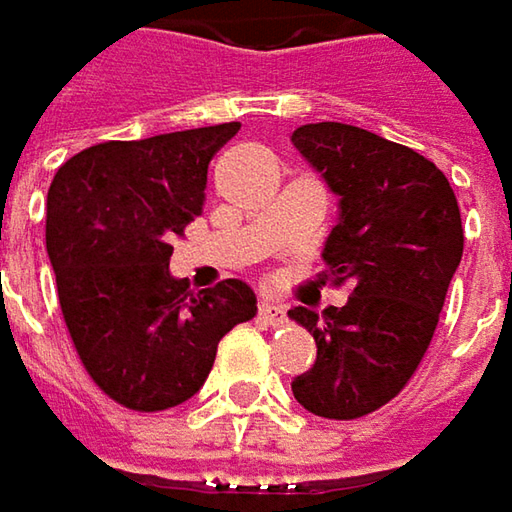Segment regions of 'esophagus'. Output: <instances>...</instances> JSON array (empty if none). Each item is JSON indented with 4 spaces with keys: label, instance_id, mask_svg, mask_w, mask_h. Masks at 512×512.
<instances>
[{
    "label": "esophagus",
    "instance_id": "obj_1",
    "mask_svg": "<svg viewBox=\"0 0 512 512\" xmlns=\"http://www.w3.org/2000/svg\"><path fill=\"white\" fill-rule=\"evenodd\" d=\"M259 320H265L268 325H282L285 322V308L273 305V302H262L259 305Z\"/></svg>",
    "mask_w": 512,
    "mask_h": 512
}]
</instances>
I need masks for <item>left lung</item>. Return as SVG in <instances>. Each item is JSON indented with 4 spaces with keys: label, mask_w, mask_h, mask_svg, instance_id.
<instances>
[{
    "label": "left lung",
    "mask_w": 512,
    "mask_h": 512,
    "mask_svg": "<svg viewBox=\"0 0 512 512\" xmlns=\"http://www.w3.org/2000/svg\"><path fill=\"white\" fill-rule=\"evenodd\" d=\"M291 141L340 195L322 282H351L343 308L288 311L317 343L314 369L291 389L308 412L354 421L421 366L464 253L461 210L447 175L403 143L348 123H308Z\"/></svg>",
    "instance_id": "8db88e82"
}]
</instances>
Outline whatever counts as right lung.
I'll use <instances>...</instances> for the list:
<instances>
[{"instance_id":"add662e5","label":"right lung","mask_w":512,"mask_h":512,"mask_svg":"<svg viewBox=\"0 0 512 512\" xmlns=\"http://www.w3.org/2000/svg\"><path fill=\"white\" fill-rule=\"evenodd\" d=\"M239 123L106 141L57 169L45 247L71 343L100 392L164 412L207 380L218 340L256 317V294L224 279L198 294L169 276L172 239L201 216L207 167Z\"/></svg>"}]
</instances>
